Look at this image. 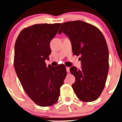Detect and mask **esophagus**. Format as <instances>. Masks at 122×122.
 I'll list each match as a JSON object with an SVG mask.
<instances>
[{
	"label": "esophagus",
	"mask_w": 122,
	"mask_h": 122,
	"mask_svg": "<svg viewBox=\"0 0 122 122\" xmlns=\"http://www.w3.org/2000/svg\"><path fill=\"white\" fill-rule=\"evenodd\" d=\"M69 69H70L69 67H66V72L68 73L69 72V71H70Z\"/></svg>",
	"instance_id": "34e87169"
}]
</instances>
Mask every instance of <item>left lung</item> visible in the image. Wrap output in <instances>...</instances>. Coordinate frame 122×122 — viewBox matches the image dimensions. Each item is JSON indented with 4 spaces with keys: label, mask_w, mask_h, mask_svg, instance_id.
Here are the masks:
<instances>
[{
    "label": "left lung",
    "mask_w": 122,
    "mask_h": 122,
    "mask_svg": "<svg viewBox=\"0 0 122 122\" xmlns=\"http://www.w3.org/2000/svg\"><path fill=\"white\" fill-rule=\"evenodd\" d=\"M62 32L71 40L73 54L80 56L81 69L70 68L75 77L74 92L82 102L95 101L104 89L109 69L108 49L104 36L98 28L81 20L65 22L58 34Z\"/></svg>",
    "instance_id": "obj_1"
}]
</instances>
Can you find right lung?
I'll list each match as a JSON object with an SVG mask.
<instances>
[{"label": "right lung", "instance_id": "1", "mask_svg": "<svg viewBox=\"0 0 122 122\" xmlns=\"http://www.w3.org/2000/svg\"><path fill=\"white\" fill-rule=\"evenodd\" d=\"M61 23L36 24L25 28L16 38L14 65L26 94L36 104L49 107L58 101L66 76L65 66L45 62L51 53L50 42Z\"/></svg>", "mask_w": 122, "mask_h": 122}]
</instances>
